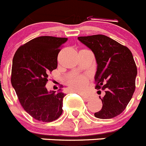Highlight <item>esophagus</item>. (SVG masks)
Instances as JSON below:
<instances>
[{
	"label": "esophagus",
	"mask_w": 146,
	"mask_h": 146,
	"mask_svg": "<svg viewBox=\"0 0 146 146\" xmlns=\"http://www.w3.org/2000/svg\"><path fill=\"white\" fill-rule=\"evenodd\" d=\"M83 99L85 100V101H89L90 100H92V97L88 95H83Z\"/></svg>",
	"instance_id": "esophagus-1"
}]
</instances>
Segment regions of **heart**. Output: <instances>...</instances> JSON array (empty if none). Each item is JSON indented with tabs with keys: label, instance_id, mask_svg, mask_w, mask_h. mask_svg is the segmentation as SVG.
Listing matches in <instances>:
<instances>
[{
	"label": "heart",
	"instance_id": "b5f03b06",
	"mask_svg": "<svg viewBox=\"0 0 146 146\" xmlns=\"http://www.w3.org/2000/svg\"><path fill=\"white\" fill-rule=\"evenodd\" d=\"M88 80L83 76H77L70 80L69 85L71 88L76 92H83L86 88Z\"/></svg>",
	"mask_w": 146,
	"mask_h": 146
}]
</instances>
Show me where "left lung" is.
I'll return each mask as SVG.
<instances>
[{"label":"left lung","instance_id":"1","mask_svg":"<svg viewBox=\"0 0 146 146\" xmlns=\"http://www.w3.org/2000/svg\"><path fill=\"white\" fill-rule=\"evenodd\" d=\"M94 53L97 62L96 88L106 89L101 110L94 113L100 119H111L125 110L135 90L137 69L132 53L114 40L103 35L78 37Z\"/></svg>","mask_w":146,"mask_h":146}]
</instances>
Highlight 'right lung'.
I'll use <instances>...</instances> for the list:
<instances>
[{
  "label": "right lung",
  "mask_w": 146,
  "mask_h": 146,
  "mask_svg": "<svg viewBox=\"0 0 146 146\" xmlns=\"http://www.w3.org/2000/svg\"><path fill=\"white\" fill-rule=\"evenodd\" d=\"M66 37L41 36L21 46L12 60L11 83L24 110L37 120L54 121L63 112L66 94L46 88L49 72L58 67V55Z\"/></svg>",
  "instance_id": "1"
}]
</instances>
